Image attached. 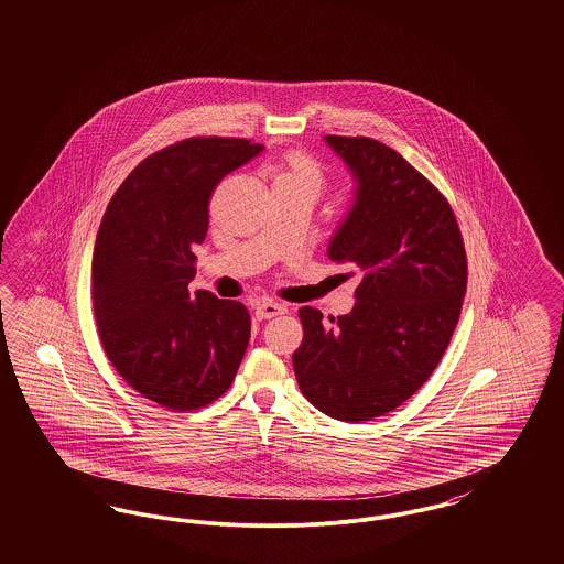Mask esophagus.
<instances>
[{
	"mask_svg": "<svg viewBox=\"0 0 564 564\" xmlns=\"http://www.w3.org/2000/svg\"><path fill=\"white\" fill-rule=\"evenodd\" d=\"M283 313H285V306L279 304V302H272V300H262V302L256 304V317H258L260 322L272 319V317L283 315Z\"/></svg>",
	"mask_w": 564,
	"mask_h": 564,
	"instance_id": "esophagus-1",
	"label": "esophagus"
}]
</instances>
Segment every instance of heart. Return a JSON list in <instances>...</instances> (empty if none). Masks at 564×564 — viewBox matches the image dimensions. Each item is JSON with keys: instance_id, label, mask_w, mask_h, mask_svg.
<instances>
[{"instance_id": "obj_1", "label": "heart", "mask_w": 564, "mask_h": 564, "mask_svg": "<svg viewBox=\"0 0 564 564\" xmlns=\"http://www.w3.org/2000/svg\"><path fill=\"white\" fill-rule=\"evenodd\" d=\"M322 184L319 164L304 154H290L285 161L272 169V186H294L308 189L313 196H317Z\"/></svg>"}]
</instances>
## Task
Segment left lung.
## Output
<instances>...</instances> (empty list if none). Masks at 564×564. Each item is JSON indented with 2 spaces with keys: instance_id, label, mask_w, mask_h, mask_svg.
<instances>
[{
  "instance_id": "8db88e82",
  "label": "left lung",
  "mask_w": 564,
  "mask_h": 564,
  "mask_svg": "<svg viewBox=\"0 0 564 564\" xmlns=\"http://www.w3.org/2000/svg\"><path fill=\"white\" fill-rule=\"evenodd\" d=\"M345 162L352 198L327 258L361 272L347 315L297 311L304 340L295 378L319 412L372 421L414 395L453 338L467 288L465 247L446 198L384 143L325 134Z\"/></svg>"
}]
</instances>
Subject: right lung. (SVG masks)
Returning a JSON list of instances; mask_svg holds the SVG:
<instances>
[{"label":"right lung","instance_id":"right-lung-1","mask_svg":"<svg viewBox=\"0 0 564 564\" xmlns=\"http://www.w3.org/2000/svg\"><path fill=\"white\" fill-rule=\"evenodd\" d=\"M264 145L196 137L139 162L116 189L93 251V308L109 361L134 391L169 410H196L232 384L251 319L237 300L189 294L224 175Z\"/></svg>","mask_w":564,"mask_h":564}]
</instances>
